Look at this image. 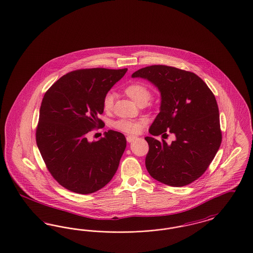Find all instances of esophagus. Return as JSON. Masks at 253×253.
<instances>
[{
    "mask_svg": "<svg viewBox=\"0 0 253 253\" xmlns=\"http://www.w3.org/2000/svg\"><path fill=\"white\" fill-rule=\"evenodd\" d=\"M135 138H136V137L133 136V135H127V136H126V140H127V142H129V143L133 141Z\"/></svg>",
    "mask_w": 253,
    "mask_h": 253,
    "instance_id": "esophagus-1",
    "label": "esophagus"
}]
</instances>
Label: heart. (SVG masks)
<instances>
[{
    "instance_id": "heart-1",
    "label": "heart",
    "mask_w": 253,
    "mask_h": 253,
    "mask_svg": "<svg viewBox=\"0 0 253 253\" xmlns=\"http://www.w3.org/2000/svg\"><path fill=\"white\" fill-rule=\"evenodd\" d=\"M124 93L135 103L141 105L146 103L151 97L150 88L143 83L134 82L128 84L124 88ZM114 104V96L112 93H107L103 99L102 106L105 112L112 111ZM148 120L146 118H139L135 120H119L114 122L113 126L119 131L127 133H139L142 129L146 126Z\"/></svg>"
}]
</instances>
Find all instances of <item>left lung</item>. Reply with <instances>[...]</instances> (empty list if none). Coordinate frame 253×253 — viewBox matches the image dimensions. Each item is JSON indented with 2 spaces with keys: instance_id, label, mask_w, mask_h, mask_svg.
Returning <instances> with one entry per match:
<instances>
[{
  "instance_id": "8db88e82",
  "label": "left lung",
  "mask_w": 253,
  "mask_h": 253,
  "mask_svg": "<svg viewBox=\"0 0 253 253\" xmlns=\"http://www.w3.org/2000/svg\"><path fill=\"white\" fill-rule=\"evenodd\" d=\"M147 79L161 93L160 113L150 128L152 135L174 133L168 144L145 137L149 144L146 168L153 179L170 186H184L199 179L218 151L222 133L214 95L190 71L153 65L131 74Z\"/></svg>"
}]
</instances>
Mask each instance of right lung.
Returning <instances> with one entry per match:
<instances>
[{"label": "right lung", "instance_id": "obj_1", "mask_svg": "<svg viewBox=\"0 0 253 253\" xmlns=\"http://www.w3.org/2000/svg\"><path fill=\"white\" fill-rule=\"evenodd\" d=\"M127 69L71 71L46 91L41 102L36 140L51 176L66 189L91 194L110 182L126 148L120 131L109 130L98 141L87 133L102 128V102Z\"/></svg>", "mask_w": 253, "mask_h": 253}]
</instances>
